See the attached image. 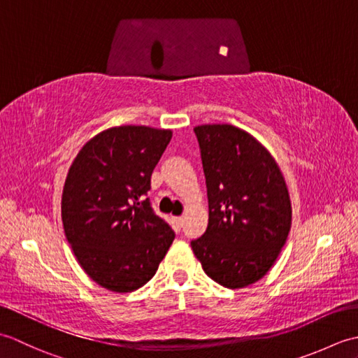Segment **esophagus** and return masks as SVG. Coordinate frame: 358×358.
<instances>
[{
	"label": "esophagus",
	"instance_id": "1",
	"mask_svg": "<svg viewBox=\"0 0 358 358\" xmlns=\"http://www.w3.org/2000/svg\"><path fill=\"white\" fill-rule=\"evenodd\" d=\"M173 222H175V226H177V227H178V229H180V227H181V226H183V223H185V220H183V217H175V218H173Z\"/></svg>",
	"mask_w": 358,
	"mask_h": 358
}]
</instances>
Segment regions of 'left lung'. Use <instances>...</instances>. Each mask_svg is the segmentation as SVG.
Instances as JSON below:
<instances>
[{"label":"left lung","mask_w":358,"mask_h":358,"mask_svg":"<svg viewBox=\"0 0 358 358\" xmlns=\"http://www.w3.org/2000/svg\"><path fill=\"white\" fill-rule=\"evenodd\" d=\"M206 177L209 223L191 241L203 271L240 289L262 280L285 246L292 208L283 173L252 135L232 124L194 127Z\"/></svg>","instance_id":"8db88e82"}]
</instances>
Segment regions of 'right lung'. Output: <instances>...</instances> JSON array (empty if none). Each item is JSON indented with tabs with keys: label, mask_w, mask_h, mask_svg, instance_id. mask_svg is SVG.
Segmentation results:
<instances>
[{
	"label": "right lung",
	"mask_w": 358,
	"mask_h": 358,
	"mask_svg": "<svg viewBox=\"0 0 358 358\" xmlns=\"http://www.w3.org/2000/svg\"><path fill=\"white\" fill-rule=\"evenodd\" d=\"M169 129L117 126L90 138L67 172L66 238L80 266L112 292H132L155 275L175 234L146 199Z\"/></svg>",
	"instance_id": "obj_1"
}]
</instances>
